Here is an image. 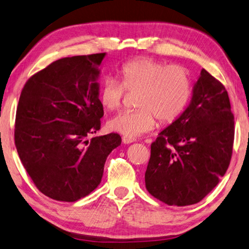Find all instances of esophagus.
<instances>
[{
	"mask_svg": "<svg viewBox=\"0 0 249 249\" xmlns=\"http://www.w3.org/2000/svg\"><path fill=\"white\" fill-rule=\"evenodd\" d=\"M122 142H123V143H125V144H128V143H132V142H134L135 140H134V139H129V138L123 137V138H122Z\"/></svg>",
	"mask_w": 249,
	"mask_h": 249,
	"instance_id": "34e87169",
	"label": "esophagus"
}]
</instances>
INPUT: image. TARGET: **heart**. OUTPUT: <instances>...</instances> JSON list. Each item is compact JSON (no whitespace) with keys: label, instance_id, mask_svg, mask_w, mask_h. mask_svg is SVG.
<instances>
[{"label":"heart","instance_id":"b5f03b06","mask_svg":"<svg viewBox=\"0 0 249 249\" xmlns=\"http://www.w3.org/2000/svg\"><path fill=\"white\" fill-rule=\"evenodd\" d=\"M122 84L107 77L99 90V101L106 110H117L125 89L139 92L136 111H124L109 121V128L129 139L149 133L157 124H170L186 109L192 96V80L186 69L142 57L121 67Z\"/></svg>","mask_w":249,"mask_h":249}]
</instances>
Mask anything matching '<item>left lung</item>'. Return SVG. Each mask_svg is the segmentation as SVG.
Segmentation results:
<instances>
[{
    "mask_svg": "<svg viewBox=\"0 0 249 249\" xmlns=\"http://www.w3.org/2000/svg\"><path fill=\"white\" fill-rule=\"evenodd\" d=\"M233 142L228 91L201 70L186 109L151 143L144 173L147 191L169 206L199 202L227 172Z\"/></svg>",
    "mask_w": 249,
    "mask_h": 249,
    "instance_id": "1",
    "label": "left lung"
}]
</instances>
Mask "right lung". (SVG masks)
Instances as JSON below:
<instances>
[{"label":"right lung","instance_id":"right-lung-1","mask_svg":"<svg viewBox=\"0 0 249 249\" xmlns=\"http://www.w3.org/2000/svg\"><path fill=\"white\" fill-rule=\"evenodd\" d=\"M106 53L63 57L38 71L21 90L15 144L40 192L73 202L98 187L107 156L119 147L111 133L87 140L101 127L99 70Z\"/></svg>","mask_w":249,"mask_h":249}]
</instances>
